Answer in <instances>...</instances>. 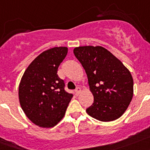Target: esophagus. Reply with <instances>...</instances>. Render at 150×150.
<instances>
[{"label": "esophagus", "instance_id": "1", "mask_svg": "<svg viewBox=\"0 0 150 150\" xmlns=\"http://www.w3.org/2000/svg\"><path fill=\"white\" fill-rule=\"evenodd\" d=\"M75 92H76V95H79L80 92H81V88H79V87H78V88H76V90H75Z\"/></svg>", "mask_w": 150, "mask_h": 150}]
</instances>
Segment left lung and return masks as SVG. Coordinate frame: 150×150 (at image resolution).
Wrapping results in <instances>:
<instances>
[{
    "label": "left lung",
    "mask_w": 150,
    "mask_h": 150,
    "mask_svg": "<svg viewBox=\"0 0 150 150\" xmlns=\"http://www.w3.org/2000/svg\"><path fill=\"white\" fill-rule=\"evenodd\" d=\"M74 53L86 73L94 96L87 113L101 122L119 119L133 98L134 81L129 70L102 46H79Z\"/></svg>",
    "instance_id": "obj_1"
}]
</instances>
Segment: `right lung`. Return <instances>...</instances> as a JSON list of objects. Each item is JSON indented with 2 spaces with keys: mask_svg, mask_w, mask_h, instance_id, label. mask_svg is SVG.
Returning a JSON list of instances; mask_svg holds the SVG:
<instances>
[{
  "mask_svg": "<svg viewBox=\"0 0 150 150\" xmlns=\"http://www.w3.org/2000/svg\"><path fill=\"white\" fill-rule=\"evenodd\" d=\"M67 51V47L60 46L43 52L29 64L21 79V107L29 120L41 128L56 125L73 98L64 91V83L57 74Z\"/></svg>",
  "mask_w": 150,
  "mask_h": 150,
  "instance_id": "right-lung-1",
  "label": "right lung"
}]
</instances>
